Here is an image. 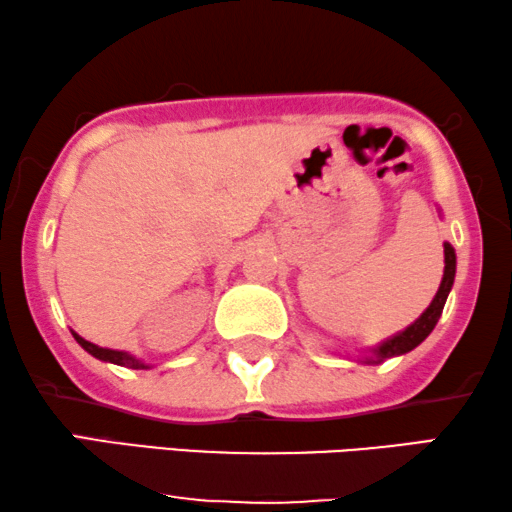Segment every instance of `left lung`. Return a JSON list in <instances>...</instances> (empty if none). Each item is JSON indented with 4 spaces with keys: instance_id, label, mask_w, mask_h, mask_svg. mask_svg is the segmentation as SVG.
I'll list each match as a JSON object with an SVG mask.
<instances>
[{
    "instance_id": "obj_1",
    "label": "left lung",
    "mask_w": 512,
    "mask_h": 512,
    "mask_svg": "<svg viewBox=\"0 0 512 512\" xmlns=\"http://www.w3.org/2000/svg\"><path fill=\"white\" fill-rule=\"evenodd\" d=\"M454 270H457V256H454V249L450 244L445 242V272H443V282H440L436 298L431 300V305L426 307V312L415 321V324L405 328L403 333L394 335L391 340L382 342V345L373 352L375 354L373 359H366V363H382L391 359V356H401L405 352H410V349H415L422 340H426V335L436 328L440 314H443L447 293H450L454 284Z\"/></svg>"
}]
</instances>
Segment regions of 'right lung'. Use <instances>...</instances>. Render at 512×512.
Listing matches in <instances>:
<instances>
[{"label":"right lung","instance_id":"1","mask_svg":"<svg viewBox=\"0 0 512 512\" xmlns=\"http://www.w3.org/2000/svg\"><path fill=\"white\" fill-rule=\"evenodd\" d=\"M74 338H76V342H79V345L86 349L88 354H93L95 359H100V361H109V363H116V366H125V368H149L146 366V363H142L139 359H135V356L132 354H128V352H116V349H104V347H97V345H93V342H88V340H83L81 335H76V333H72Z\"/></svg>","mask_w":512,"mask_h":512}]
</instances>
